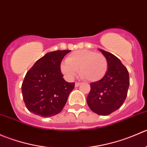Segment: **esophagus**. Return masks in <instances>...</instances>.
<instances>
[{
    "instance_id": "obj_1",
    "label": "esophagus",
    "mask_w": 147,
    "mask_h": 147,
    "mask_svg": "<svg viewBox=\"0 0 147 147\" xmlns=\"http://www.w3.org/2000/svg\"><path fill=\"white\" fill-rule=\"evenodd\" d=\"M81 84V83H80V82H75V86L76 87H79L80 85Z\"/></svg>"
}]
</instances>
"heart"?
<instances>
[{
  "label": "heart",
  "instance_id": "heart-1",
  "mask_svg": "<svg viewBox=\"0 0 147 147\" xmlns=\"http://www.w3.org/2000/svg\"><path fill=\"white\" fill-rule=\"evenodd\" d=\"M91 82H97L106 75L108 63L100 53L88 50H80L72 53L67 57L66 62L60 65V70L67 80H72L78 73Z\"/></svg>",
  "mask_w": 147,
  "mask_h": 147
}]
</instances>
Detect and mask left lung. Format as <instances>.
<instances>
[{"instance_id": "obj_1", "label": "left lung", "mask_w": 147, "mask_h": 147, "mask_svg": "<svg viewBox=\"0 0 147 147\" xmlns=\"http://www.w3.org/2000/svg\"><path fill=\"white\" fill-rule=\"evenodd\" d=\"M99 50L107 60L108 69L102 80L90 84L87 102L93 112L105 116L116 111L124 103L129 86V77L119 58L101 49Z\"/></svg>"}]
</instances>
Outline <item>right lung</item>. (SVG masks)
Segmentation results:
<instances>
[{"instance_id":"add662e5","label":"right lung","mask_w":147,"mask_h":147,"mask_svg":"<svg viewBox=\"0 0 147 147\" xmlns=\"http://www.w3.org/2000/svg\"><path fill=\"white\" fill-rule=\"evenodd\" d=\"M70 50L46 53L29 69L22 84L27 109L34 115L50 117L63 110L75 83L63 79L60 63Z\"/></svg>"}]
</instances>
